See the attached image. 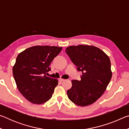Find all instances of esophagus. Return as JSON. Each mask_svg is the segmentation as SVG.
Here are the masks:
<instances>
[{
    "label": "esophagus",
    "mask_w": 129,
    "mask_h": 129,
    "mask_svg": "<svg viewBox=\"0 0 129 129\" xmlns=\"http://www.w3.org/2000/svg\"><path fill=\"white\" fill-rule=\"evenodd\" d=\"M64 81V79H62V78H59V81L60 82H62Z\"/></svg>",
    "instance_id": "esophagus-1"
}]
</instances>
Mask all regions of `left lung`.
<instances>
[{"label": "left lung", "mask_w": 129, "mask_h": 129, "mask_svg": "<svg viewBox=\"0 0 129 129\" xmlns=\"http://www.w3.org/2000/svg\"><path fill=\"white\" fill-rule=\"evenodd\" d=\"M66 53L78 71L81 80H72L67 90L69 99L80 106L93 104L103 94L112 77L109 56L98 47L89 45H72Z\"/></svg>", "instance_id": "1"}]
</instances>
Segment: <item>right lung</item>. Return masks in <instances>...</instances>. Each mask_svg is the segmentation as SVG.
I'll list each match as a JSON object with an SVG mask.
<instances>
[{"instance_id":"add662e5","label":"right lung","mask_w":129,"mask_h":129,"mask_svg":"<svg viewBox=\"0 0 129 129\" xmlns=\"http://www.w3.org/2000/svg\"><path fill=\"white\" fill-rule=\"evenodd\" d=\"M62 48L36 45L17 56L13 75L19 91L31 103L42 104L52 97L58 80L47 77L45 73L51 71L50 64Z\"/></svg>"}]
</instances>
